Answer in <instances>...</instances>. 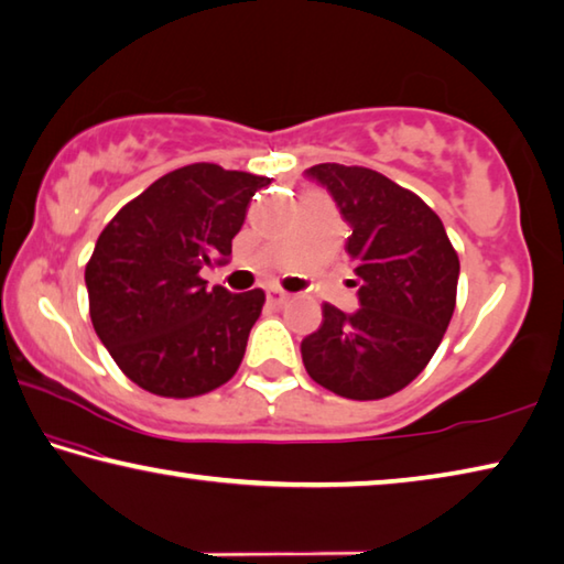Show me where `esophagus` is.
Here are the masks:
<instances>
[{
	"label": "esophagus",
	"mask_w": 564,
	"mask_h": 564,
	"mask_svg": "<svg viewBox=\"0 0 564 564\" xmlns=\"http://www.w3.org/2000/svg\"><path fill=\"white\" fill-rule=\"evenodd\" d=\"M267 300H270L272 304H276V307H282V304L290 300V294L284 292V290H280V288H270V290H267Z\"/></svg>",
	"instance_id": "obj_1"
}]
</instances>
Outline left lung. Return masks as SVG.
<instances>
[{
  "label": "left lung",
  "mask_w": 564,
  "mask_h": 564,
  "mask_svg": "<svg viewBox=\"0 0 564 564\" xmlns=\"http://www.w3.org/2000/svg\"><path fill=\"white\" fill-rule=\"evenodd\" d=\"M334 197L351 235L359 310L324 304L322 327L302 339L319 387L371 401L401 391L426 369L456 310L460 262L441 217L406 187L359 165L304 171Z\"/></svg>",
  "instance_id": "left-lung-1"
}]
</instances>
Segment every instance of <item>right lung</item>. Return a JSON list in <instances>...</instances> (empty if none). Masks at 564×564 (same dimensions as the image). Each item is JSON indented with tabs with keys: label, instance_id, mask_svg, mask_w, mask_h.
<instances>
[{
	"label": "right lung",
	"instance_id": "obj_1",
	"mask_svg": "<svg viewBox=\"0 0 564 564\" xmlns=\"http://www.w3.org/2000/svg\"><path fill=\"white\" fill-rule=\"evenodd\" d=\"M270 177L193 163L158 177L98 235L86 264L94 329L128 379L167 399L223 387L245 357L262 290H207Z\"/></svg>",
	"mask_w": 564,
	"mask_h": 564
}]
</instances>
